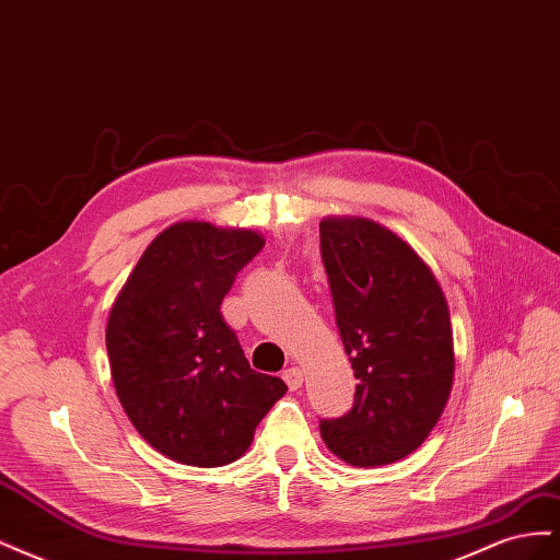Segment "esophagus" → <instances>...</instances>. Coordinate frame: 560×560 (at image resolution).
Instances as JSON below:
<instances>
[{"label":"esophagus","instance_id":"34e87169","mask_svg":"<svg viewBox=\"0 0 560 560\" xmlns=\"http://www.w3.org/2000/svg\"><path fill=\"white\" fill-rule=\"evenodd\" d=\"M282 381H284V383H287V387H290L292 393H294V389H299V387L303 385V371H301L299 366L284 369V371H282Z\"/></svg>","mask_w":560,"mask_h":560}]
</instances>
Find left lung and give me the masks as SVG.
Instances as JSON below:
<instances>
[{
  "mask_svg": "<svg viewBox=\"0 0 560 560\" xmlns=\"http://www.w3.org/2000/svg\"><path fill=\"white\" fill-rule=\"evenodd\" d=\"M319 243L358 378L352 409L322 420L319 432L352 467L393 465L446 409L455 374L448 303L420 254L374 219L325 217Z\"/></svg>",
  "mask_w": 560,
  "mask_h": 560,
  "instance_id": "obj_1",
  "label": "left lung"
}]
</instances>
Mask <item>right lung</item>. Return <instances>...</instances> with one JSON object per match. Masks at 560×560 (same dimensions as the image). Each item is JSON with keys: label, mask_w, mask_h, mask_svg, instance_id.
Segmentation results:
<instances>
[{"label": "right lung", "mask_w": 560, "mask_h": 560, "mask_svg": "<svg viewBox=\"0 0 560 560\" xmlns=\"http://www.w3.org/2000/svg\"><path fill=\"white\" fill-rule=\"evenodd\" d=\"M264 243L252 229L177 222L149 243L112 303L105 341L116 397L144 442L175 463L238 460L287 393L284 381L249 366L219 311Z\"/></svg>", "instance_id": "1"}]
</instances>
